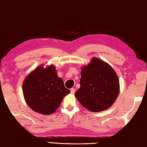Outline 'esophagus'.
Instances as JSON below:
<instances>
[{
    "label": "esophagus",
    "mask_w": 147,
    "mask_h": 147,
    "mask_svg": "<svg viewBox=\"0 0 147 147\" xmlns=\"http://www.w3.org/2000/svg\"><path fill=\"white\" fill-rule=\"evenodd\" d=\"M74 92H75V89H74V88H71V94H74Z\"/></svg>",
    "instance_id": "obj_1"
}]
</instances>
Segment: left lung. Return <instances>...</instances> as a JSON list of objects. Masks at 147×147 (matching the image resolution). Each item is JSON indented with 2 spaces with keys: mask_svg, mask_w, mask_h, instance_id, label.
Here are the masks:
<instances>
[{
  "mask_svg": "<svg viewBox=\"0 0 147 147\" xmlns=\"http://www.w3.org/2000/svg\"><path fill=\"white\" fill-rule=\"evenodd\" d=\"M120 91L118 76L111 65L96 57L81 70L80 88L75 97L83 107L92 112L109 109Z\"/></svg>",
  "mask_w": 147,
  "mask_h": 147,
  "instance_id": "obj_1",
  "label": "left lung"
}]
</instances>
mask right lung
Wrapping results in <instances>:
<instances>
[{"label": "right lung", "mask_w": 147, "mask_h": 147, "mask_svg": "<svg viewBox=\"0 0 147 147\" xmlns=\"http://www.w3.org/2000/svg\"><path fill=\"white\" fill-rule=\"evenodd\" d=\"M23 93L32 111L49 115L57 110L70 90L65 87L63 79L58 77L53 65L46 68L40 65L23 81Z\"/></svg>", "instance_id": "1"}]
</instances>
